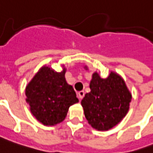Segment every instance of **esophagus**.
Wrapping results in <instances>:
<instances>
[{"instance_id":"esophagus-1","label":"esophagus","mask_w":153,"mask_h":153,"mask_svg":"<svg viewBox=\"0 0 153 153\" xmlns=\"http://www.w3.org/2000/svg\"><path fill=\"white\" fill-rule=\"evenodd\" d=\"M84 94H85V93H84V91H83L78 92V93H77V96H78V98H79V100H81L82 98H84Z\"/></svg>"}]
</instances>
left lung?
Wrapping results in <instances>:
<instances>
[{
    "mask_svg": "<svg viewBox=\"0 0 153 153\" xmlns=\"http://www.w3.org/2000/svg\"><path fill=\"white\" fill-rule=\"evenodd\" d=\"M90 88L91 91L81 101L86 119L94 129L108 131L127 115L131 94L123 78L114 72L105 79L94 73Z\"/></svg>",
    "mask_w": 153,
    "mask_h": 153,
    "instance_id": "8db88e82",
    "label": "left lung"
}]
</instances>
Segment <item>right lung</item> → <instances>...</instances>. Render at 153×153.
Wrapping results in <instances>:
<instances>
[{
  "mask_svg": "<svg viewBox=\"0 0 153 153\" xmlns=\"http://www.w3.org/2000/svg\"><path fill=\"white\" fill-rule=\"evenodd\" d=\"M65 71L63 68L58 73L45 65L26 86V102L32 114L44 125L62 122L69 106L79 102L73 87L65 80Z\"/></svg>",
  "mask_w": 153,
  "mask_h": 153,
  "instance_id": "obj_1",
  "label": "right lung"
}]
</instances>
